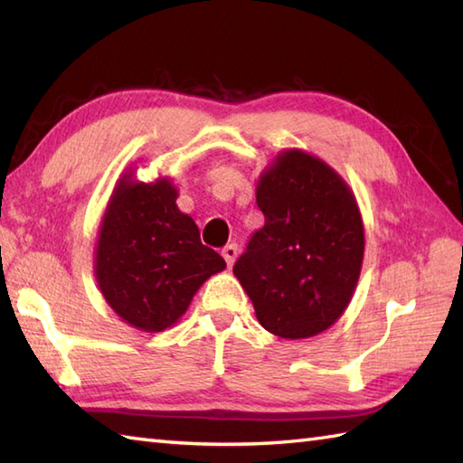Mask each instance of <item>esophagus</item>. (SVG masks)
<instances>
[{
	"mask_svg": "<svg viewBox=\"0 0 463 463\" xmlns=\"http://www.w3.org/2000/svg\"><path fill=\"white\" fill-rule=\"evenodd\" d=\"M237 257H239L237 244H229V247L222 249V259L226 260V267H229V269L234 264V260H237Z\"/></svg>",
	"mask_w": 463,
	"mask_h": 463,
	"instance_id": "1",
	"label": "esophagus"
}]
</instances>
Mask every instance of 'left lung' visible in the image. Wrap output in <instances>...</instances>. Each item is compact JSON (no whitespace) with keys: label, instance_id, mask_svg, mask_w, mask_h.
Wrapping results in <instances>:
<instances>
[{"label":"left lung","instance_id":"1","mask_svg":"<svg viewBox=\"0 0 463 463\" xmlns=\"http://www.w3.org/2000/svg\"><path fill=\"white\" fill-rule=\"evenodd\" d=\"M264 226L234 264L264 330L287 340L318 336L358 287L364 221L344 176L302 149L280 151L259 175Z\"/></svg>","mask_w":463,"mask_h":463}]
</instances>
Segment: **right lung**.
Masks as SVG:
<instances>
[{
    "label": "right lung",
    "mask_w": 463,
    "mask_h": 463,
    "mask_svg": "<svg viewBox=\"0 0 463 463\" xmlns=\"http://www.w3.org/2000/svg\"><path fill=\"white\" fill-rule=\"evenodd\" d=\"M176 199L169 176L143 183L131 166L117 179L97 232V287L117 317L143 332L171 328L196 290L226 269Z\"/></svg>",
    "instance_id": "right-lung-1"
}]
</instances>
